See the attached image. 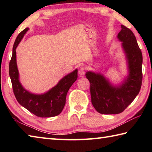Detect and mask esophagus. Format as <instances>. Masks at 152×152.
<instances>
[{
    "label": "esophagus",
    "instance_id": "1",
    "mask_svg": "<svg viewBox=\"0 0 152 152\" xmlns=\"http://www.w3.org/2000/svg\"><path fill=\"white\" fill-rule=\"evenodd\" d=\"M85 73H86V69L84 67H81L78 70V74L80 75V76H84L85 75Z\"/></svg>",
    "mask_w": 152,
    "mask_h": 152
}]
</instances>
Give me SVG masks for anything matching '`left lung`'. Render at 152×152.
<instances>
[{"instance_id":"left-lung-1","label":"left lung","mask_w":152,"mask_h":152,"mask_svg":"<svg viewBox=\"0 0 152 152\" xmlns=\"http://www.w3.org/2000/svg\"><path fill=\"white\" fill-rule=\"evenodd\" d=\"M118 39L127 56L129 74L121 86H113L100 74H86L91 84L92 104L97 112L111 115L122 113L135 99L142 83V53L132 30L121 25Z\"/></svg>"}]
</instances>
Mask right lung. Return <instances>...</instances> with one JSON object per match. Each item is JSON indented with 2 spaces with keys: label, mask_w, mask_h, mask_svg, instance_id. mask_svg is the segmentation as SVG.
<instances>
[{
  "label": "right lung",
  "mask_w": 152,
  "mask_h": 152,
  "mask_svg": "<svg viewBox=\"0 0 152 152\" xmlns=\"http://www.w3.org/2000/svg\"><path fill=\"white\" fill-rule=\"evenodd\" d=\"M29 28L20 32L16 38L12 48V54L9 62V76L16 99L23 107L39 117L57 116L62 111L66 104L68 90L78 78V70L64 76L50 91L43 94H34L27 91L19 80L16 60V48Z\"/></svg>",
  "instance_id": "obj_1"
}]
</instances>
